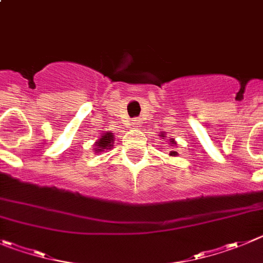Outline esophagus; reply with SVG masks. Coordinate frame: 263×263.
Here are the masks:
<instances>
[{"label":"esophagus","instance_id":"obj_1","mask_svg":"<svg viewBox=\"0 0 263 263\" xmlns=\"http://www.w3.org/2000/svg\"><path fill=\"white\" fill-rule=\"evenodd\" d=\"M139 124H140V120L137 119V118H135L134 122H132V126H134V127H139Z\"/></svg>","mask_w":263,"mask_h":263}]
</instances>
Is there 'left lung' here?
<instances>
[{
    "instance_id": "obj_1",
    "label": "left lung",
    "mask_w": 263,
    "mask_h": 263,
    "mask_svg": "<svg viewBox=\"0 0 263 263\" xmlns=\"http://www.w3.org/2000/svg\"><path fill=\"white\" fill-rule=\"evenodd\" d=\"M163 137H165V136H163ZM171 144H175L173 140H171ZM175 154H176V152H171V156H175Z\"/></svg>"
}]
</instances>
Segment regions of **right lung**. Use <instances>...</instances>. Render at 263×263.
<instances>
[{
    "mask_svg": "<svg viewBox=\"0 0 263 263\" xmlns=\"http://www.w3.org/2000/svg\"><path fill=\"white\" fill-rule=\"evenodd\" d=\"M112 141V135L111 132H107V134H105L104 136L101 137V139L98 140L97 143H96V145L98 146V148H96V151H104V149H109V146H111L110 144H111Z\"/></svg>",
    "mask_w": 263,
    "mask_h": 263,
    "instance_id": "add662e5",
    "label": "right lung"
}]
</instances>
